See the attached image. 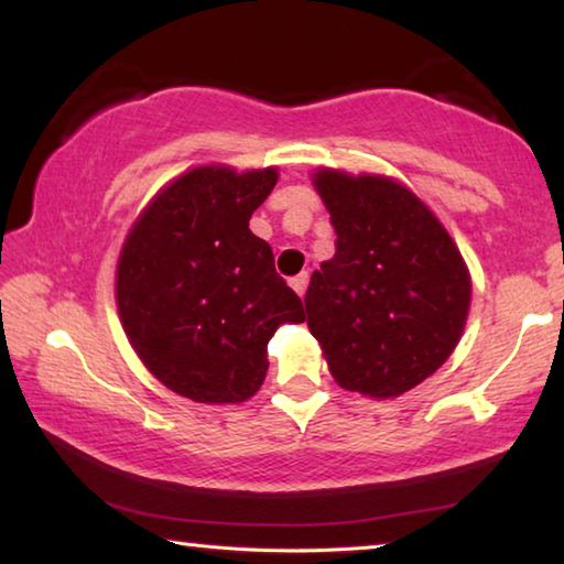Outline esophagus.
I'll list each match as a JSON object with an SVG mask.
<instances>
[{"mask_svg": "<svg viewBox=\"0 0 564 564\" xmlns=\"http://www.w3.org/2000/svg\"><path fill=\"white\" fill-rule=\"evenodd\" d=\"M307 282H310V274L300 272L297 276H292V280H290V288L302 297V294H305V290H307Z\"/></svg>", "mask_w": 564, "mask_h": 564, "instance_id": "34e87169", "label": "esophagus"}]
</instances>
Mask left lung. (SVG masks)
I'll return each instance as SVG.
<instances>
[{
  "mask_svg": "<svg viewBox=\"0 0 564 564\" xmlns=\"http://www.w3.org/2000/svg\"><path fill=\"white\" fill-rule=\"evenodd\" d=\"M335 227V257L312 272L307 327L335 383L398 398L444 366L462 340L471 276L444 224L378 173H312ZM305 319V317H302Z\"/></svg>",
  "mask_w": 564,
  "mask_h": 564,
  "instance_id": "8db88e82",
  "label": "left lung"
}]
</instances>
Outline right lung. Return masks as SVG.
Wrapping results in <instances>:
<instances>
[{
    "label": "right lung",
    "instance_id": "1",
    "mask_svg": "<svg viewBox=\"0 0 564 564\" xmlns=\"http://www.w3.org/2000/svg\"><path fill=\"white\" fill-rule=\"evenodd\" d=\"M280 178L221 163L181 173L138 214L116 270L133 350L163 386L196 403H241L270 368L267 343L302 323V300L249 229Z\"/></svg>",
    "mask_w": 564,
    "mask_h": 564
}]
</instances>
